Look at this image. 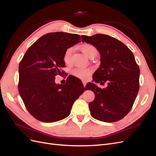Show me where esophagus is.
Returning a JSON list of instances; mask_svg holds the SVG:
<instances>
[{"instance_id":"obj_1","label":"esophagus","mask_w":156,"mask_h":156,"mask_svg":"<svg viewBox=\"0 0 156 156\" xmlns=\"http://www.w3.org/2000/svg\"><path fill=\"white\" fill-rule=\"evenodd\" d=\"M83 85H84V87H85L86 84H87V81H84V80H83Z\"/></svg>"}]
</instances>
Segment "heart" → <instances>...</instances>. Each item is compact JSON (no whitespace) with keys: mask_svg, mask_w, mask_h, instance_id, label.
Segmentation results:
<instances>
[{"mask_svg":"<svg viewBox=\"0 0 156 156\" xmlns=\"http://www.w3.org/2000/svg\"><path fill=\"white\" fill-rule=\"evenodd\" d=\"M81 49L83 54L88 58L96 56L98 53L96 47L90 44H84L82 45ZM72 51V48H69L65 51L63 59L66 64H69L70 62ZM91 69L89 68H75L72 71V73L74 76L83 79H86L91 73Z\"/></svg>","mask_w":156,"mask_h":156,"instance_id":"1","label":"heart"}]
</instances>
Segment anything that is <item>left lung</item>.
Returning a JSON list of instances; mask_svg holds the SVG:
<instances>
[{
  "label": "left lung",
  "instance_id": "left-lung-1",
  "mask_svg": "<svg viewBox=\"0 0 156 156\" xmlns=\"http://www.w3.org/2000/svg\"><path fill=\"white\" fill-rule=\"evenodd\" d=\"M81 39L96 47L100 54L101 64L93 75L94 81L107 83L103 89L92 83L86 86L95 94L88 105L91 116L106 122L119 121L130 111L139 90L140 69L134 55L122 42L110 36L83 35Z\"/></svg>",
  "mask_w": 156,
  "mask_h": 156
}]
</instances>
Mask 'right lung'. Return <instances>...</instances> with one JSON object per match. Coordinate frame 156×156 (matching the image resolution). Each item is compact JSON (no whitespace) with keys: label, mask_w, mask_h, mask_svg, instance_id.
<instances>
[{"label":"right lung","mask_w":156,"mask_h":156,"mask_svg":"<svg viewBox=\"0 0 156 156\" xmlns=\"http://www.w3.org/2000/svg\"><path fill=\"white\" fill-rule=\"evenodd\" d=\"M80 39L76 34L48 33L28 49L21 61L19 92L28 111L38 120L55 122L64 119L84 92L82 82L77 77H70L64 84L55 81L56 75L61 73L60 69L66 66L65 51L80 43Z\"/></svg>","instance_id":"add662e5"}]
</instances>
